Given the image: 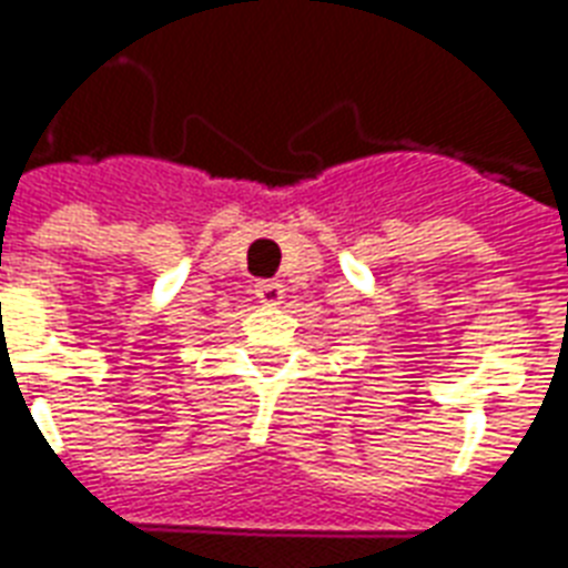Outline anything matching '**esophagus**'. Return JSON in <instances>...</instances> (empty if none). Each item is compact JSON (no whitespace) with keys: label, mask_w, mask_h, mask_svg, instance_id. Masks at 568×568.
<instances>
[{"label":"esophagus","mask_w":568,"mask_h":568,"mask_svg":"<svg viewBox=\"0 0 568 568\" xmlns=\"http://www.w3.org/2000/svg\"><path fill=\"white\" fill-rule=\"evenodd\" d=\"M283 283H276V280H262V283H255V297L262 303H280L283 301Z\"/></svg>","instance_id":"esophagus-1"}]
</instances>
